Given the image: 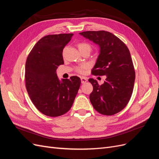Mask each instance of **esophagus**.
Masks as SVG:
<instances>
[{"label": "esophagus", "mask_w": 159, "mask_h": 159, "mask_svg": "<svg viewBox=\"0 0 159 159\" xmlns=\"http://www.w3.org/2000/svg\"><path fill=\"white\" fill-rule=\"evenodd\" d=\"M87 81H88V79L85 78V77H81V81L82 84H85V82H87Z\"/></svg>", "instance_id": "obj_1"}]
</instances>
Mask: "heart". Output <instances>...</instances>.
I'll return each instance as SVG.
<instances>
[{
	"instance_id": "b5f03b06",
	"label": "heart",
	"mask_w": 159,
	"mask_h": 159,
	"mask_svg": "<svg viewBox=\"0 0 159 159\" xmlns=\"http://www.w3.org/2000/svg\"><path fill=\"white\" fill-rule=\"evenodd\" d=\"M78 48L80 50H82L84 49H88L91 50V46L85 42H81L78 44ZM88 68V65L83 64L76 68V71L80 74H84L85 70Z\"/></svg>"
}]
</instances>
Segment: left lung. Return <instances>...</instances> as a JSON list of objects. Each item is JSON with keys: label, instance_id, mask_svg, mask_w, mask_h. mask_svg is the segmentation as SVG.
Wrapping results in <instances>:
<instances>
[{"label": "left lung", "instance_id": "8db88e82", "mask_svg": "<svg viewBox=\"0 0 159 159\" xmlns=\"http://www.w3.org/2000/svg\"><path fill=\"white\" fill-rule=\"evenodd\" d=\"M80 34L100 47L91 74L107 77L101 85L95 80L89 79L93 88L89 95L90 102L101 114H116L126 107L133 91L135 71L130 52L123 41L107 31H85Z\"/></svg>", "mask_w": 159, "mask_h": 159}]
</instances>
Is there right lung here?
<instances>
[{
    "label": "right lung",
    "instance_id": "right-lung-1",
    "mask_svg": "<svg viewBox=\"0 0 159 159\" xmlns=\"http://www.w3.org/2000/svg\"><path fill=\"white\" fill-rule=\"evenodd\" d=\"M73 34H50L42 38L26 61V88L38 111L49 117H58L71 107L81 84L78 76L57 78L56 70L64 64L62 52Z\"/></svg>",
    "mask_w": 159,
    "mask_h": 159
}]
</instances>
